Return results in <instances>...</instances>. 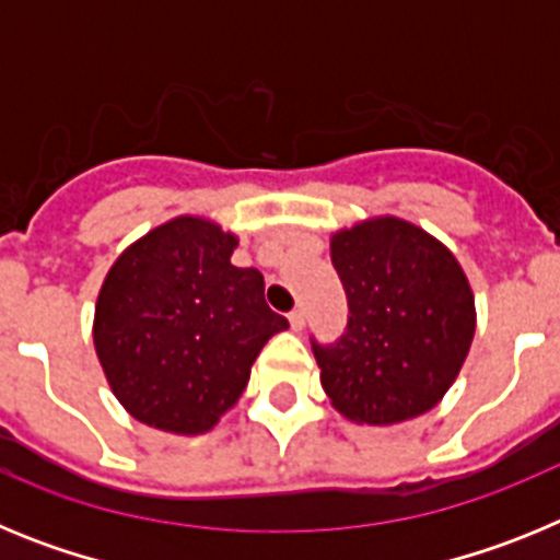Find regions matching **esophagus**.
I'll use <instances>...</instances> for the list:
<instances>
[{
    "mask_svg": "<svg viewBox=\"0 0 560 560\" xmlns=\"http://www.w3.org/2000/svg\"><path fill=\"white\" fill-rule=\"evenodd\" d=\"M289 323H291V330H303L305 328V311L303 308L291 311Z\"/></svg>",
    "mask_w": 560,
    "mask_h": 560,
    "instance_id": "obj_1",
    "label": "esophagus"
}]
</instances>
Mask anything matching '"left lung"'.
<instances>
[{"label":"left lung","instance_id":"8db88e82","mask_svg":"<svg viewBox=\"0 0 560 560\" xmlns=\"http://www.w3.org/2000/svg\"><path fill=\"white\" fill-rule=\"evenodd\" d=\"M348 294V330L314 345L319 381L348 420L393 427L438 407L477 330L457 257L427 230L378 215L330 237Z\"/></svg>","mask_w":560,"mask_h":560}]
</instances>
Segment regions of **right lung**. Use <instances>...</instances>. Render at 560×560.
<instances>
[{
  "label": "right lung",
  "instance_id": "add662e5",
  "mask_svg": "<svg viewBox=\"0 0 560 560\" xmlns=\"http://www.w3.org/2000/svg\"><path fill=\"white\" fill-rule=\"evenodd\" d=\"M237 237L179 215L133 241L95 305L108 387L140 423L205 434L235 407L252 364L289 319L266 305L264 275L232 266Z\"/></svg>",
  "mask_w": 560,
  "mask_h": 560
}]
</instances>
